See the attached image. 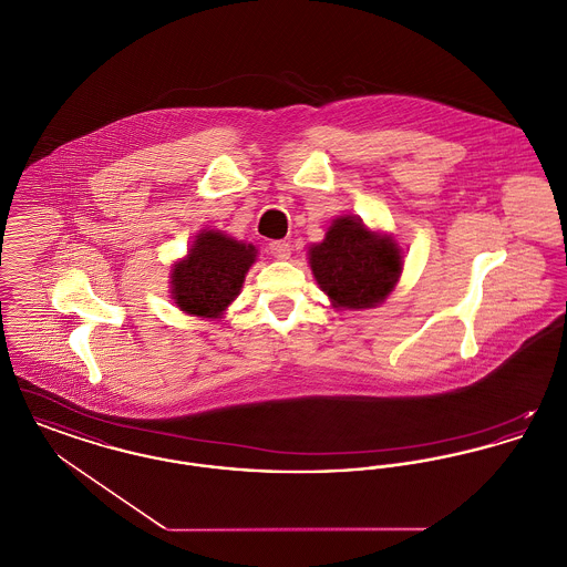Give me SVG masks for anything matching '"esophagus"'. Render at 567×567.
I'll return each instance as SVG.
<instances>
[{
	"instance_id": "esophagus-1",
	"label": "esophagus",
	"mask_w": 567,
	"mask_h": 567,
	"mask_svg": "<svg viewBox=\"0 0 567 567\" xmlns=\"http://www.w3.org/2000/svg\"><path fill=\"white\" fill-rule=\"evenodd\" d=\"M271 255L276 257V259H280V261H285V259H289L291 257V244L285 243V240H276V243H270Z\"/></svg>"
}]
</instances>
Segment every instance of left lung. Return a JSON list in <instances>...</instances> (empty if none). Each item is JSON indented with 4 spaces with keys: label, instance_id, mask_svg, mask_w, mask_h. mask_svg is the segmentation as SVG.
I'll list each match as a JSON object with an SVG mask.
<instances>
[{
    "label": "left lung",
    "instance_id": "left-lung-1",
    "mask_svg": "<svg viewBox=\"0 0 567 567\" xmlns=\"http://www.w3.org/2000/svg\"><path fill=\"white\" fill-rule=\"evenodd\" d=\"M310 268L338 310L377 308L402 276V248L389 234H378L357 216H338L323 243L308 250Z\"/></svg>",
    "mask_w": 567,
    "mask_h": 567
}]
</instances>
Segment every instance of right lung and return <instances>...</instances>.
<instances>
[{
  "mask_svg": "<svg viewBox=\"0 0 567 567\" xmlns=\"http://www.w3.org/2000/svg\"><path fill=\"white\" fill-rule=\"evenodd\" d=\"M257 259V248L204 229L195 236L187 257L172 268V299L193 317L220 319L240 296L246 271Z\"/></svg>",
  "mask_w": 567,
  "mask_h": 567,
  "instance_id": "add662e5",
  "label": "right lung"
}]
</instances>
